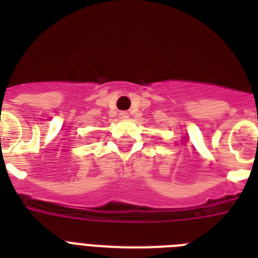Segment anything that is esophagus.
Masks as SVG:
<instances>
[{
	"instance_id": "34e87169",
	"label": "esophagus",
	"mask_w": 258,
	"mask_h": 258,
	"mask_svg": "<svg viewBox=\"0 0 258 258\" xmlns=\"http://www.w3.org/2000/svg\"><path fill=\"white\" fill-rule=\"evenodd\" d=\"M119 116H120V117H128V112H125V111H121V112L119 113Z\"/></svg>"
}]
</instances>
